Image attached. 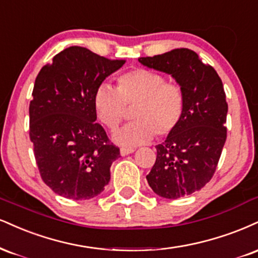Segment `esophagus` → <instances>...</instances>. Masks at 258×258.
<instances>
[{
  "label": "esophagus",
  "instance_id": "1",
  "mask_svg": "<svg viewBox=\"0 0 258 258\" xmlns=\"http://www.w3.org/2000/svg\"><path fill=\"white\" fill-rule=\"evenodd\" d=\"M133 151H135V149L133 148H126V147L120 148V154L122 155V156H125V155H128V154H132Z\"/></svg>",
  "mask_w": 258,
  "mask_h": 258
}]
</instances>
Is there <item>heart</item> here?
I'll use <instances>...</instances> for the list:
<instances>
[{
  "label": "heart",
  "instance_id": "b5f03b06",
  "mask_svg": "<svg viewBox=\"0 0 258 258\" xmlns=\"http://www.w3.org/2000/svg\"><path fill=\"white\" fill-rule=\"evenodd\" d=\"M117 89L101 84L96 89L94 104L97 117L110 131H115L133 109L135 122L116 132L120 144L135 145L163 138L178 128L184 117V89L169 82L162 73L149 68H135L120 74Z\"/></svg>",
  "mask_w": 258,
  "mask_h": 258
}]
</instances>
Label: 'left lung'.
<instances>
[{
  "label": "left lung",
  "mask_w": 258,
  "mask_h": 258,
  "mask_svg": "<svg viewBox=\"0 0 258 258\" xmlns=\"http://www.w3.org/2000/svg\"><path fill=\"white\" fill-rule=\"evenodd\" d=\"M144 66L172 74L186 97L178 128L156 145L157 156L147 180L161 197L190 196L210 181L227 138L228 104L222 80L194 50L180 48L139 57Z\"/></svg>",
  "instance_id": "8db88e82"
}]
</instances>
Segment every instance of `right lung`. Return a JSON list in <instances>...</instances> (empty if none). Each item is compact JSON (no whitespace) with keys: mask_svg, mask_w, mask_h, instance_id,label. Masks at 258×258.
<instances>
[{"mask_svg":"<svg viewBox=\"0 0 258 258\" xmlns=\"http://www.w3.org/2000/svg\"><path fill=\"white\" fill-rule=\"evenodd\" d=\"M125 62L70 46L37 76L29 109L30 139L40 178L62 197L90 200L109 182L120 149L96 122L94 95Z\"/></svg>","mask_w":258,"mask_h":258,"instance_id":"add662e5","label":"right lung"}]
</instances>
